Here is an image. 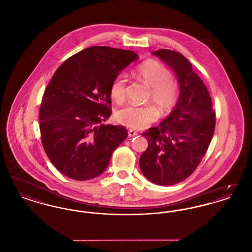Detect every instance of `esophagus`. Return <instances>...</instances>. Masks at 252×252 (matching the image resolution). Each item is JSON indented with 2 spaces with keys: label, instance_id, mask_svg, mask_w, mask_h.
Here are the masks:
<instances>
[{
  "label": "esophagus",
  "instance_id": "34e87169",
  "mask_svg": "<svg viewBox=\"0 0 252 252\" xmlns=\"http://www.w3.org/2000/svg\"><path fill=\"white\" fill-rule=\"evenodd\" d=\"M138 135V133L135 131V130H133V129H129L128 130V136L129 137H135V136H137Z\"/></svg>",
  "mask_w": 252,
  "mask_h": 252
}]
</instances>
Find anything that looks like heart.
I'll list each match as a JSON object with an SVG mask.
<instances>
[{
    "label": "heart",
    "mask_w": 252,
    "mask_h": 252,
    "mask_svg": "<svg viewBox=\"0 0 252 252\" xmlns=\"http://www.w3.org/2000/svg\"><path fill=\"white\" fill-rule=\"evenodd\" d=\"M136 73L144 84L150 87L147 101L158 109L160 115L169 114L177 106L180 95L179 82L172 78L167 67L156 60H146L138 66ZM127 79L125 74L117 75L110 84L109 94L117 104H122L126 98ZM117 123L131 129H143L154 123L158 111L152 105H128L117 111Z\"/></svg>",
    "instance_id": "obj_1"
}]
</instances>
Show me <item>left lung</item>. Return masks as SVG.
I'll return each instance as SVG.
<instances>
[{"mask_svg":"<svg viewBox=\"0 0 252 252\" xmlns=\"http://www.w3.org/2000/svg\"><path fill=\"white\" fill-rule=\"evenodd\" d=\"M153 55L175 71L180 88L170 115L143 133L148 147L140 158L141 171L151 182L165 186L186 180L198 166L215 133L216 112L207 87L185 57L167 49Z\"/></svg>","mask_w":252,"mask_h":252,"instance_id":"1","label":"left lung"}]
</instances>
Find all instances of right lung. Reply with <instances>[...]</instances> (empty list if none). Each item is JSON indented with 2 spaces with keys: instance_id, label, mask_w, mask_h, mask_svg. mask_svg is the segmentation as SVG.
<instances>
[{
  "instance_id": "1",
  "label": "right lung",
  "mask_w": 252,
  "mask_h": 252,
  "mask_svg": "<svg viewBox=\"0 0 252 252\" xmlns=\"http://www.w3.org/2000/svg\"><path fill=\"white\" fill-rule=\"evenodd\" d=\"M137 59L129 50L93 46L65 60L54 73L42 96L39 129L49 159L66 177H98L126 139V127L102 122L111 114V82Z\"/></svg>"
}]
</instances>
